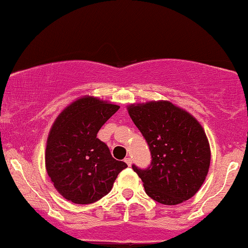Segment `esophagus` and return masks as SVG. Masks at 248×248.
<instances>
[{"label":"esophagus","mask_w":248,"mask_h":248,"mask_svg":"<svg viewBox=\"0 0 248 248\" xmlns=\"http://www.w3.org/2000/svg\"><path fill=\"white\" fill-rule=\"evenodd\" d=\"M124 162H125V164H126L127 166H131V165H132V159H131V158H125V159H124Z\"/></svg>","instance_id":"34e87169"}]
</instances>
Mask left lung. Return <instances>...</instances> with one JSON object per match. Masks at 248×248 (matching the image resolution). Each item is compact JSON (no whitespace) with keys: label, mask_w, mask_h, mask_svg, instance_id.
<instances>
[{"label":"left lung","mask_w":248,"mask_h":248,"mask_svg":"<svg viewBox=\"0 0 248 248\" xmlns=\"http://www.w3.org/2000/svg\"><path fill=\"white\" fill-rule=\"evenodd\" d=\"M127 111L152 154L147 170L132 166L146 194L165 205L191 199L205 181L211 161L210 145L200 122L170 101L130 104Z\"/></svg>","instance_id":"1"}]
</instances>
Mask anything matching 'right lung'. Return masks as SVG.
<instances>
[{
	"mask_svg": "<svg viewBox=\"0 0 248 248\" xmlns=\"http://www.w3.org/2000/svg\"><path fill=\"white\" fill-rule=\"evenodd\" d=\"M118 109L111 102L86 95L67 106L52 124L45 150L46 171L58 193L69 202L90 204L101 200L127 167L96 138Z\"/></svg>",
	"mask_w": 248,
	"mask_h": 248,
	"instance_id": "obj_1",
	"label": "right lung"
}]
</instances>
